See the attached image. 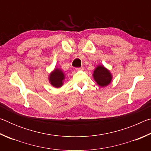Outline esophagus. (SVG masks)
Returning a JSON list of instances; mask_svg holds the SVG:
<instances>
[{"label": "esophagus", "mask_w": 151, "mask_h": 151, "mask_svg": "<svg viewBox=\"0 0 151 151\" xmlns=\"http://www.w3.org/2000/svg\"><path fill=\"white\" fill-rule=\"evenodd\" d=\"M76 70H84V68L83 67H79V68H76Z\"/></svg>", "instance_id": "obj_1"}]
</instances>
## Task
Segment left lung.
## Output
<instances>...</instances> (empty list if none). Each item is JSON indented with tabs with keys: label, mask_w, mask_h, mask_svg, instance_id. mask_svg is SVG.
Returning <instances> with one entry per match:
<instances>
[{
	"label": "left lung",
	"mask_w": 151,
	"mask_h": 151,
	"mask_svg": "<svg viewBox=\"0 0 151 151\" xmlns=\"http://www.w3.org/2000/svg\"><path fill=\"white\" fill-rule=\"evenodd\" d=\"M93 78L101 87L108 86L111 83L112 76L110 70L103 65H98L94 70Z\"/></svg>",
	"instance_id": "obj_1"
}]
</instances>
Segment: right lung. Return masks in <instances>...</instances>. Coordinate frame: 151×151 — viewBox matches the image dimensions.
<instances>
[{
	"mask_svg": "<svg viewBox=\"0 0 151 151\" xmlns=\"http://www.w3.org/2000/svg\"><path fill=\"white\" fill-rule=\"evenodd\" d=\"M65 75L63 71L58 68H55V70L48 76V80L50 85L55 88H60L63 86Z\"/></svg>",
	"mask_w": 151,
	"mask_h": 151,
	"instance_id": "1",
	"label": "right lung"
}]
</instances>
